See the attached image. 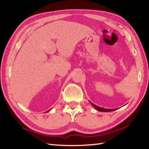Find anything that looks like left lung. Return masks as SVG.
Listing matches in <instances>:
<instances>
[{
  "label": "left lung",
  "mask_w": 149,
  "mask_h": 149,
  "mask_svg": "<svg viewBox=\"0 0 149 149\" xmlns=\"http://www.w3.org/2000/svg\"><path fill=\"white\" fill-rule=\"evenodd\" d=\"M91 103V102H90ZM91 105L93 106L96 110H97L98 111H102V112H110V111H115L116 110V109H107V108H102V107H100L96 106V104H93V103H91Z\"/></svg>",
  "instance_id": "left-lung-1"
}]
</instances>
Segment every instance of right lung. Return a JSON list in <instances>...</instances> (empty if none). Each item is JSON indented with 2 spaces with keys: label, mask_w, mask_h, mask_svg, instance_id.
Masks as SVG:
<instances>
[{
  "label": "right lung",
  "mask_w": 149,
  "mask_h": 149,
  "mask_svg": "<svg viewBox=\"0 0 149 149\" xmlns=\"http://www.w3.org/2000/svg\"><path fill=\"white\" fill-rule=\"evenodd\" d=\"M49 110H48V111H46V112H47V111H49Z\"/></svg>",
  "instance_id": "obj_1"
}]
</instances>
